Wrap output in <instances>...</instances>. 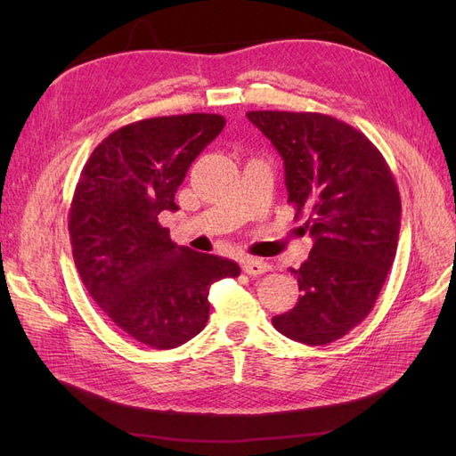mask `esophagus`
I'll list each match as a JSON object with an SVG mask.
<instances>
[{"mask_svg": "<svg viewBox=\"0 0 456 456\" xmlns=\"http://www.w3.org/2000/svg\"><path fill=\"white\" fill-rule=\"evenodd\" d=\"M241 268L247 275H260V273H266L270 270V265H266V262H262L258 258H245L241 262Z\"/></svg>", "mask_w": 456, "mask_h": 456, "instance_id": "obj_1", "label": "esophagus"}]
</instances>
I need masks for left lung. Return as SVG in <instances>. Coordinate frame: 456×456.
<instances>
[{"label": "left lung", "mask_w": 456, "mask_h": 456, "mask_svg": "<svg viewBox=\"0 0 456 456\" xmlns=\"http://www.w3.org/2000/svg\"><path fill=\"white\" fill-rule=\"evenodd\" d=\"M247 118L285 165L289 203L308 211L314 238L293 310L272 323L287 338L322 346L348 335L375 306L394 265L402 200L388 163L367 136L315 112L258 110Z\"/></svg>", "instance_id": "1"}]
</instances>
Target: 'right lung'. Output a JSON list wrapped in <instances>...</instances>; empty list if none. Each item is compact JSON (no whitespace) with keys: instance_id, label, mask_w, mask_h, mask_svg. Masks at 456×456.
Returning <instances> with one entry per match:
<instances>
[{"instance_id":"add662e5","label":"right lung","mask_w":456,"mask_h":456,"mask_svg":"<svg viewBox=\"0 0 456 456\" xmlns=\"http://www.w3.org/2000/svg\"><path fill=\"white\" fill-rule=\"evenodd\" d=\"M218 114L129 123L93 150L68 218L79 278L123 333L156 350L194 338L209 320V289L238 278L233 260L176 245L159 213L176 211L188 167L224 129Z\"/></svg>"}]
</instances>
